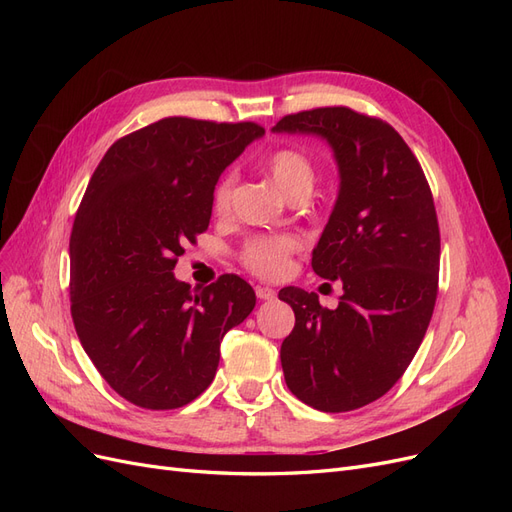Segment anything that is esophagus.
<instances>
[{
  "label": "esophagus",
  "instance_id": "1",
  "mask_svg": "<svg viewBox=\"0 0 512 512\" xmlns=\"http://www.w3.org/2000/svg\"><path fill=\"white\" fill-rule=\"evenodd\" d=\"M256 297L260 301H273L275 299V290L269 286H256Z\"/></svg>",
  "mask_w": 512,
  "mask_h": 512
}]
</instances>
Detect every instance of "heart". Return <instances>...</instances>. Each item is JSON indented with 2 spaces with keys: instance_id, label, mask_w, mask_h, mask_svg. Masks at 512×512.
Segmentation results:
<instances>
[{
  "instance_id": "b5f03b06",
  "label": "heart",
  "mask_w": 512,
  "mask_h": 512,
  "mask_svg": "<svg viewBox=\"0 0 512 512\" xmlns=\"http://www.w3.org/2000/svg\"><path fill=\"white\" fill-rule=\"evenodd\" d=\"M265 168L275 183V188L284 196L312 188L314 181V166L309 162L303 151L294 147L275 149L265 160ZM232 190H235V175H224L213 190V211L226 213L230 207ZM299 243L290 235H262L254 237L243 245L241 262L258 277H273L284 275L288 269V258L297 250Z\"/></svg>"
}]
</instances>
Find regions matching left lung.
<instances>
[{"instance_id":"1","label":"left lung","mask_w":512,"mask_h":512,"mask_svg":"<svg viewBox=\"0 0 512 512\" xmlns=\"http://www.w3.org/2000/svg\"><path fill=\"white\" fill-rule=\"evenodd\" d=\"M273 132L324 138L339 170L312 267L342 282L344 294L327 309L316 292L280 290L294 312L282 344L284 378L320 412L356 410L404 376L429 327L440 271L429 183L395 128L346 106L286 115Z\"/></svg>"}]
</instances>
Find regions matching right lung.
Masks as SVG:
<instances>
[{
	"instance_id": "obj_1",
	"label": "right lung",
	"mask_w": 512,
	"mask_h": 512,
	"mask_svg": "<svg viewBox=\"0 0 512 512\" xmlns=\"http://www.w3.org/2000/svg\"><path fill=\"white\" fill-rule=\"evenodd\" d=\"M258 123L166 117L104 153L70 235V312L76 335L130 404L173 410L213 382L222 337L252 314L239 275L192 292L173 269L211 220L213 190Z\"/></svg>"
}]
</instances>
